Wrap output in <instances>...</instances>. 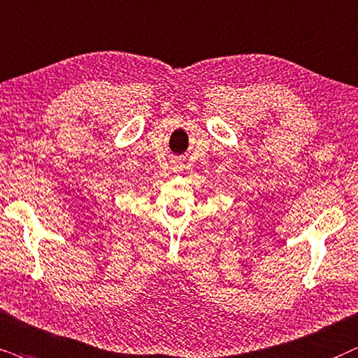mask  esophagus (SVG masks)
Instances as JSON below:
<instances>
[{"label":"esophagus","mask_w":358,"mask_h":358,"mask_svg":"<svg viewBox=\"0 0 358 358\" xmlns=\"http://www.w3.org/2000/svg\"><path fill=\"white\" fill-rule=\"evenodd\" d=\"M175 166L180 170V166H182V164H180V162H175Z\"/></svg>","instance_id":"1"}]
</instances>
